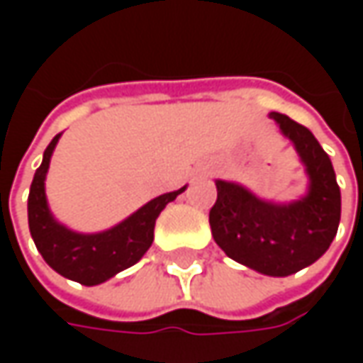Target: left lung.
<instances>
[{"label":"left lung","mask_w":363,"mask_h":363,"mask_svg":"<svg viewBox=\"0 0 363 363\" xmlns=\"http://www.w3.org/2000/svg\"><path fill=\"white\" fill-rule=\"evenodd\" d=\"M271 117L295 143L309 174V194L279 206L218 179L210 226L226 257L269 277H286L313 264L333 242L342 216V194L331 160L313 133L281 113H271Z\"/></svg>","instance_id":"8db88e82"}]
</instances>
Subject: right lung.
<instances>
[{"label":"right lung","instance_id":"obj_1","mask_svg":"<svg viewBox=\"0 0 363 363\" xmlns=\"http://www.w3.org/2000/svg\"><path fill=\"white\" fill-rule=\"evenodd\" d=\"M60 133L50 141L44 151L42 165L35 169L34 182L28 196V222L35 248L50 267L62 277L80 285H99L139 262L153 242V228L161 210L186 188L163 194L145 203L119 226L101 234H77L60 226L48 210L44 179L48 172L52 151Z\"/></svg>","mask_w":363,"mask_h":363}]
</instances>
